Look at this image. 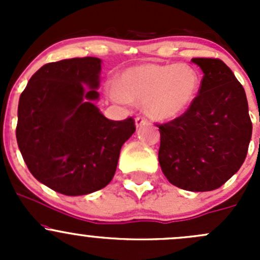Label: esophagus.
<instances>
[{
    "label": "esophagus",
    "mask_w": 260,
    "mask_h": 260,
    "mask_svg": "<svg viewBox=\"0 0 260 260\" xmlns=\"http://www.w3.org/2000/svg\"><path fill=\"white\" fill-rule=\"evenodd\" d=\"M135 123H136V127L141 128V127H143V125L147 124V120L145 119V118H142V117H137V118H136Z\"/></svg>",
    "instance_id": "obj_1"
}]
</instances>
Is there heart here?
<instances>
[{
	"instance_id": "1",
	"label": "heart",
	"mask_w": 260,
	"mask_h": 260,
	"mask_svg": "<svg viewBox=\"0 0 260 260\" xmlns=\"http://www.w3.org/2000/svg\"><path fill=\"white\" fill-rule=\"evenodd\" d=\"M200 77L191 65L142 64L128 68L120 75V85L111 83L107 91L120 106L140 101L149 118L167 120L188 109L198 95Z\"/></svg>"
}]
</instances>
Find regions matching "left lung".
<instances>
[{
  "label": "left lung",
  "mask_w": 260,
  "mask_h": 260,
  "mask_svg": "<svg viewBox=\"0 0 260 260\" xmlns=\"http://www.w3.org/2000/svg\"><path fill=\"white\" fill-rule=\"evenodd\" d=\"M204 78L190 108L158 124V161L166 179L186 191L219 188L242 167L251 138L243 85L220 59L195 57Z\"/></svg>",
  "instance_id": "1"
}]
</instances>
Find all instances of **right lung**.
Listing matches in <instances>:
<instances>
[{
	"instance_id": "right-lung-1",
	"label": "right lung",
	"mask_w": 260,
	"mask_h": 260,
	"mask_svg": "<svg viewBox=\"0 0 260 260\" xmlns=\"http://www.w3.org/2000/svg\"><path fill=\"white\" fill-rule=\"evenodd\" d=\"M102 60L64 59L41 67L18 101L16 138L39 182L67 196L106 187L135 120H111L95 106Z\"/></svg>"
}]
</instances>
